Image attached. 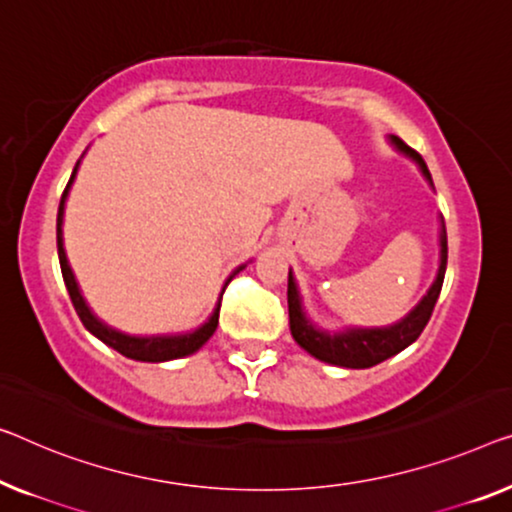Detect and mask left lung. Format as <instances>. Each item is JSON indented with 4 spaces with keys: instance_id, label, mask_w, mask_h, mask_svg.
Instances as JSON below:
<instances>
[{
    "instance_id": "obj_1",
    "label": "left lung",
    "mask_w": 512,
    "mask_h": 512,
    "mask_svg": "<svg viewBox=\"0 0 512 512\" xmlns=\"http://www.w3.org/2000/svg\"><path fill=\"white\" fill-rule=\"evenodd\" d=\"M391 140L395 147L402 151V154L414 158L416 163L421 165L425 179L432 183L430 170H427V165L421 158V154L411 149L409 144H404L400 137L391 135ZM439 241H441V264H439L437 280L432 282L430 292L423 296V301L418 303L407 317L400 319V322L393 326H384V329H347L340 333H326V331L315 329L310 319H305V315H303L299 292H296V282H294L292 271H289L287 305H289V329H292L294 340L299 342L305 352L319 358V361L342 365V368H354V370L372 368V365H377L381 361H386V358H391L398 352H402L404 347H409L411 342H414L418 335L423 333L427 322H430L434 303H437L441 285H444L446 259H448V243H446V227L444 225H441Z\"/></svg>"
}]
</instances>
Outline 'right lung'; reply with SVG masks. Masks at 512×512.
<instances>
[{
  "label": "right lung",
  "mask_w": 512,
  "mask_h": 512,
  "mask_svg": "<svg viewBox=\"0 0 512 512\" xmlns=\"http://www.w3.org/2000/svg\"><path fill=\"white\" fill-rule=\"evenodd\" d=\"M80 165V160H78ZM78 165H75V170L71 174V179H68V186L64 188V195H61V202H59V213H57V253H59V264H61V276H64L66 282V289H68V296H71L73 301V308L78 312V317L82 319V324L87 326V331H91L96 335L98 340H103L105 345L117 349L119 354H124L128 358H135V361H149V363H160V361H170V358H181V356H188L200 349L204 342H207L213 331H216L218 326V315H220V301H218V308L213 310V315L207 324H202L200 329H195L193 333H183V335H151V338H137V335H126L121 331H114L112 326L103 324L101 319H98L94 312L89 310V305L82 299L80 289H78V282H75V276L71 271V266H68V259L64 253V239H61V220H64V202H66V195H68V188H71V183L75 179V172H78ZM232 280V278H230ZM230 280L225 282V287L230 285ZM223 287V292H225ZM220 299H223V294H220Z\"/></svg>",
  "instance_id": "1"
}]
</instances>
